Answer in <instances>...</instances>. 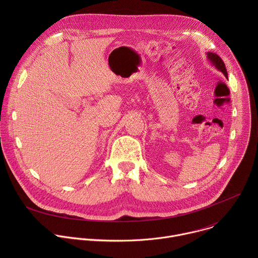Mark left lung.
<instances>
[{
    "instance_id": "8db88e82",
    "label": "left lung",
    "mask_w": 258,
    "mask_h": 258,
    "mask_svg": "<svg viewBox=\"0 0 258 258\" xmlns=\"http://www.w3.org/2000/svg\"><path fill=\"white\" fill-rule=\"evenodd\" d=\"M206 55H207L208 61H210V63H211L217 70H219L220 72H223L224 76H225L226 78H228L227 68H226L225 63L223 62L222 58H220L218 55H216L215 53H210V52L206 53Z\"/></svg>"
}]
</instances>
